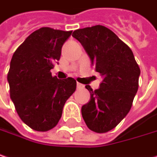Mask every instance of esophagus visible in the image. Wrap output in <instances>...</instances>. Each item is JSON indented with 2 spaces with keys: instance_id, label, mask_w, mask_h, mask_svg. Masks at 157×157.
I'll return each mask as SVG.
<instances>
[{
  "instance_id": "obj_1",
  "label": "esophagus",
  "mask_w": 157,
  "mask_h": 157,
  "mask_svg": "<svg viewBox=\"0 0 157 157\" xmlns=\"http://www.w3.org/2000/svg\"><path fill=\"white\" fill-rule=\"evenodd\" d=\"M76 86H77V89H82L83 88V84H82L80 82H77L76 83Z\"/></svg>"
}]
</instances>
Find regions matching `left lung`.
<instances>
[{
	"instance_id": "8db88e82",
	"label": "left lung",
	"mask_w": 157,
	"mask_h": 157,
	"mask_svg": "<svg viewBox=\"0 0 157 157\" xmlns=\"http://www.w3.org/2000/svg\"><path fill=\"white\" fill-rule=\"evenodd\" d=\"M72 35L81 42L95 70L103 76L97 90L85 86L90 99L82 106V118L92 132H107L131 110L140 69L130 47L106 26L77 29Z\"/></svg>"
}]
</instances>
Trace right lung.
<instances>
[{
    "label": "right lung",
    "mask_w": 157,
    "mask_h": 157,
    "mask_svg": "<svg viewBox=\"0 0 157 157\" xmlns=\"http://www.w3.org/2000/svg\"><path fill=\"white\" fill-rule=\"evenodd\" d=\"M71 33L42 27L12 56L7 77L10 98L20 119L34 131L47 132L58 124L66 101L76 89L74 78L59 80L51 73Z\"/></svg>",
    "instance_id": "1"
}]
</instances>
